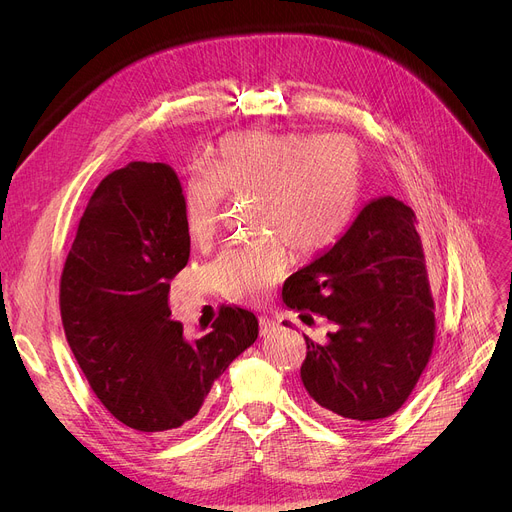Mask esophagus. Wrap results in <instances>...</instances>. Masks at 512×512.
I'll list each match as a JSON object with an SVG mask.
<instances>
[{"label":"esophagus","instance_id":"1","mask_svg":"<svg viewBox=\"0 0 512 512\" xmlns=\"http://www.w3.org/2000/svg\"><path fill=\"white\" fill-rule=\"evenodd\" d=\"M258 324H260V337H268L270 333H275V330L279 328V324L270 318H260Z\"/></svg>","mask_w":512,"mask_h":512}]
</instances>
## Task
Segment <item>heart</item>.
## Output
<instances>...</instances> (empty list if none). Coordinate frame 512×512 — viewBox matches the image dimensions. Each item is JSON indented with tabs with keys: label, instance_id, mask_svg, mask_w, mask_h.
<instances>
[{
	"label": "heart",
	"instance_id": "obj_1",
	"mask_svg": "<svg viewBox=\"0 0 512 512\" xmlns=\"http://www.w3.org/2000/svg\"><path fill=\"white\" fill-rule=\"evenodd\" d=\"M362 171V150L343 134L235 132L221 138L208 169L186 184L190 242L200 248L213 242L225 194L254 198V231L273 237L223 252L210 266L215 287L235 302H248L287 273L283 241L299 256L326 250L353 215Z\"/></svg>",
	"mask_w": 512,
	"mask_h": 512
}]
</instances>
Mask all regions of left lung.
Segmentation results:
<instances>
[{
    "instance_id": "1",
    "label": "left lung",
    "mask_w": 512,
    "mask_h": 512,
    "mask_svg": "<svg viewBox=\"0 0 512 512\" xmlns=\"http://www.w3.org/2000/svg\"><path fill=\"white\" fill-rule=\"evenodd\" d=\"M283 302L335 324L326 343L304 335L302 382L322 415L366 424L401 409L436 335L424 248L407 204L370 200L333 248L285 281Z\"/></svg>"
}]
</instances>
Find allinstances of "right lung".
Listing matches in <instances>:
<instances>
[{
    "label": "right lung",
    "instance_id": "right-lung-1",
    "mask_svg": "<svg viewBox=\"0 0 512 512\" xmlns=\"http://www.w3.org/2000/svg\"><path fill=\"white\" fill-rule=\"evenodd\" d=\"M184 190L165 163L109 173L78 225L59 283L68 345L107 411L138 432L175 430L258 339V318L223 306L196 341L169 310V281L188 264Z\"/></svg>",
    "mask_w": 512,
    "mask_h": 512
}]
</instances>
